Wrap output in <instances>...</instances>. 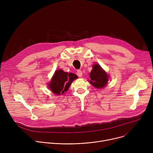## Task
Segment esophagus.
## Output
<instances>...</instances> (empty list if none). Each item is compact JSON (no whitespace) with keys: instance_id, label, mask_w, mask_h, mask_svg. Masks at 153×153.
<instances>
[{"instance_id":"esophagus-1","label":"esophagus","mask_w":153,"mask_h":153,"mask_svg":"<svg viewBox=\"0 0 153 153\" xmlns=\"http://www.w3.org/2000/svg\"><path fill=\"white\" fill-rule=\"evenodd\" d=\"M76 75H78V76L81 77V76H82V72H81V71L78 70V71H77V72H76Z\"/></svg>"}]
</instances>
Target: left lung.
I'll list each match as a JSON object with an SVG mask.
<instances>
[{
	"label": "left lung",
	"mask_w": 153,
	"mask_h": 153,
	"mask_svg": "<svg viewBox=\"0 0 153 153\" xmlns=\"http://www.w3.org/2000/svg\"><path fill=\"white\" fill-rule=\"evenodd\" d=\"M108 75L101 69L100 65L95 64L93 65V69L90 74L89 82L95 88L100 89L104 88L108 82Z\"/></svg>",
	"instance_id": "obj_1"
}]
</instances>
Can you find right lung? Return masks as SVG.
<instances>
[{
	"label": "right lung",
	"mask_w": 153,
	"mask_h": 153,
	"mask_svg": "<svg viewBox=\"0 0 153 153\" xmlns=\"http://www.w3.org/2000/svg\"><path fill=\"white\" fill-rule=\"evenodd\" d=\"M78 76L74 74H69L62 70H58L48 84L49 88L55 94H64L69 89L72 82Z\"/></svg>",
	"instance_id": "add662e5"
}]
</instances>
